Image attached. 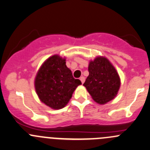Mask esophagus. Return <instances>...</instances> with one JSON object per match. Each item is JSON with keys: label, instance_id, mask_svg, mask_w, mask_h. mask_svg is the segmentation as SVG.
I'll return each instance as SVG.
<instances>
[{"label": "esophagus", "instance_id": "esophagus-1", "mask_svg": "<svg viewBox=\"0 0 150 150\" xmlns=\"http://www.w3.org/2000/svg\"><path fill=\"white\" fill-rule=\"evenodd\" d=\"M80 80H81V83H84V82H85V78L83 76H82V77H80Z\"/></svg>", "mask_w": 150, "mask_h": 150}]
</instances>
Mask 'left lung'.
<instances>
[{"label":"left lung","mask_w":150,"mask_h":150,"mask_svg":"<svg viewBox=\"0 0 150 150\" xmlns=\"http://www.w3.org/2000/svg\"><path fill=\"white\" fill-rule=\"evenodd\" d=\"M89 75L83 86L92 98L99 104H105L113 100L118 93L121 81L115 67L107 58L97 57L90 61Z\"/></svg>","instance_id":"obj_1"}]
</instances>
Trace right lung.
Returning a JSON list of instances; mask_svg holds the SVG:
<instances>
[{
  "mask_svg": "<svg viewBox=\"0 0 150 150\" xmlns=\"http://www.w3.org/2000/svg\"><path fill=\"white\" fill-rule=\"evenodd\" d=\"M65 58L50 57L38 70L34 80L36 92L41 101L53 109H61L68 103L81 81L72 77Z\"/></svg>",
  "mask_w": 150,
  "mask_h": 150,
  "instance_id": "add662e5",
  "label": "right lung"
}]
</instances>
